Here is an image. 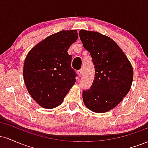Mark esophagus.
Listing matches in <instances>:
<instances>
[{
  "instance_id": "1",
  "label": "esophagus",
  "mask_w": 148,
  "mask_h": 148,
  "mask_svg": "<svg viewBox=\"0 0 148 148\" xmlns=\"http://www.w3.org/2000/svg\"><path fill=\"white\" fill-rule=\"evenodd\" d=\"M82 73H83V72H82V69H80V70H79L77 72V74H78V76H81V75H82Z\"/></svg>"
}]
</instances>
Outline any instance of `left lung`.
Instances as JSON below:
<instances>
[{
	"label": "left lung",
	"mask_w": 148,
	"mask_h": 148,
	"mask_svg": "<svg viewBox=\"0 0 148 148\" xmlns=\"http://www.w3.org/2000/svg\"><path fill=\"white\" fill-rule=\"evenodd\" d=\"M79 35L95 69L92 86L83 92L84 105L95 113H106L117 106L130 92L133 67L111 37L86 30H79Z\"/></svg>",
	"instance_id": "1"
}]
</instances>
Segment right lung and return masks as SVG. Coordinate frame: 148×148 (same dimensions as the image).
<instances>
[{
	"mask_svg": "<svg viewBox=\"0 0 148 148\" xmlns=\"http://www.w3.org/2000/svg\"><path fill=\"white\" fill-rule=\"evenodd\" d=\"M78 39L76 30L49 35L30 50L23 63V80L28 93L44 108L63 101L76 81L67 51Z\"/></svg>",
	"mask_w": 148,
	"mask_h": 148,
	"instance_id": "right-lung-1",
	"label": "right lung"
}]
</instances>
